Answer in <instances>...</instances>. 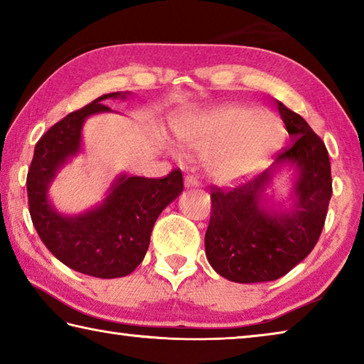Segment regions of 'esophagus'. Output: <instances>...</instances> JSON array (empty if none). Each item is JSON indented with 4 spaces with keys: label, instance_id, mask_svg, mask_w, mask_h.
<instances>
[{
    "label": "esophagus",
    "instance_id": "34e87169",
    "mask_svg": "<svg viewBox=\"0 0 364 364\" xmlns=\"http://www.w3.org/2000/svg\"><path fill=\"white\" fill-rule=\"evenodd\" d=\"M184 186H186V188H196V186H199V181H197L196 176L186 175V176H184Z\"/></svg>",
    "mask_w": 364,
    "mask_h": 364
}]
</instances>
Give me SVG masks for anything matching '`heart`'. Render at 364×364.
Here are the masks:
<instances>
[{
	"instance_id": "1",
	"label": "heart",
	"mask_w": 364,
	"mask_h": 364,
	"mask_svg": "<svg viewBox=\"0 0 364 364\" xmlns=\"http://www.w3.org/2000/svg\"><path fill=\"white\" fill-rule=\"evenodd\" d=\"M279 119L267 110L231 106L204 117L183 134L189 149L210 154L207 170L215 180L234 181L254 170L278 146Z\"/></svg>"
}]
</instances>
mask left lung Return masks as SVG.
<instances>
[{
	"instance_id": "obj_1",
	"label": "left lung",
	"mask_w": 364,
	"mask_h": 364,
	"mask_svg": "<svg viewBox=\"0 0 364 364\" xmlns=\"http://www.w3.org/2000/svg\"><path fill=\"white\" fill-rule=\"evenodd\" d=\"M278 110L292 144L278 154L273 167L232 189L212 188L207 260L220 276L242 284L274 281L304 260L321 236L332 196L329 154L321 138L282 102ZM286 163L298 170L293 207L274 211L264 207L262 193Z\"/></svg>"
}]
</instances>
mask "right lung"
<instances>
[{"label": "right lung", "mask_w": 364, "mask_h": 364, "mask_svg": "<svg viewBox=\"0 0 364 364\" xmlns=\"http://www.w3.org/2000/svg\"><path fill=\"white\" fill-rule=\"evenodd\" d=\"M110 97L123 100L125 95L119 91L100 96L49 128L35 146L27 175L30 217L43 244L69 268L102 279L130 274L143 262L154 223L183 191L181 170L165 178L122 175L102 204L82 215L67 217L51 205L49 184L80 152L85 120L110 112L102 104Z\"/></svg>", "instance_id": "right-lung-1"}]
</instances>
